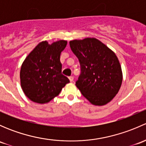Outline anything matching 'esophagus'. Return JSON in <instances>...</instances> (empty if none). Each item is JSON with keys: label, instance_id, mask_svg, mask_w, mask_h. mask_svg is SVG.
<instances>
[{"label": "esophagus", "instance_id": "1", "mask_svg": "<svg viewBox=\"0 0 146 146\" xmlns=\"http://www.w3.org/2000/svg\"><path fill=\"white\" fill-rule=\"evenodd\" d=\"M69 80H70V82H73V76H70V77H69Z\"/></svg>", "mask_w": 146, "mask_h": 146}]
</instances>
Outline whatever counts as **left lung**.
<instances>
[{"label": "left lung", "instance_id": "1", "mask_svg": "<svg viewBox=\"0 0 146 146\" xmlns=\"http://www.w3.org/2000/svg\"><path fill=\"white\" fill-rule=\"evenodd\" d=\"M69 44L80 62L81 73L76 85L82 95L97 106L112 100L123 79L115 53L95 38L75 39Z\"/></svg>", "mask_w": 146, "mask_h": 146}]
</instances>
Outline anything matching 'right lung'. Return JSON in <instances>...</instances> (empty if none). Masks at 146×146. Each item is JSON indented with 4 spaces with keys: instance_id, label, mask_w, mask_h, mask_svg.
<instances>
[{
    "instance_id": "right-lung-1",
    "label": "right lung",
    "mask_w": 146,
    "mask_h": 146,
    "mask_svg": "<svg viewBox=\"0 0 146 146\" xmlns=\"http://www.w3.org/2000/svg\"><path fill=\"white\" fill-rule=\"evenodd\" d=\"M67 41L49 44L40 42L26 57L20 69V84L25 95L34 102L44 104L59 95L70 82L61 73L60 56Z\"/></svg>"
}]
</instances>
